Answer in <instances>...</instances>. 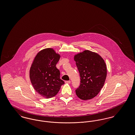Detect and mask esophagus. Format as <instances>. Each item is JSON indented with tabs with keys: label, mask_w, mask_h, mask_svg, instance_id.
Wrapping results in <instances>:
<instances>
[{
	"label": "esophagus",
	"mask_w": 135,
	"mask_h": 135,
	"mask_svg": "<svg viewBox=\"0 0 135 135\" xmlns=\"http://www.w3.org/2000/svg\"><path fill=\"white\" fill-rule=\"evenodd\" d=\"M65 83H66V84H70L71 81L70 80H68V81H65Z\"/></svg>",
	"instance_id": "obj_1"
}]
</instances>
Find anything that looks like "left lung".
<instances>
[{"mask_svg":"<svg viewBox=\"0 0 135 135\" xmlns=\"http://www.w3.org/2000/svg\"><path fill=\"white\" fill-rule=\"evenodd\" d=\"M80 76V84L75 90L81 100H90L96 96L103 88L107 76L104 60L96 52L86 50L74 56Z\"/></svg>","mask_w":135,"mask_h":135,"instance_id":"left-lung-1","label":"left lung"}]
</instances>
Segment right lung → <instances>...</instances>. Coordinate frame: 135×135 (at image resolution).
Instances as JSON below:
<instances>
[{
	"label": "right lung",
	"instance_id": "right-lung-1",
	"mask_svg": "<svg viewBox=\"0 0 135 135\" xmlns=\"http://www.w3.org/2000/svg\"><path fill=\"white\" fill-rule=\"evenodd\" d=\"M60 56L51 48L37 54L30 69V78L34 89L41 96L51 98L58 94L64 81L60 79L56 67Z\"/></svg>",
	"mask_w": 135,
	"mask_h": 135
}]
</instances>
